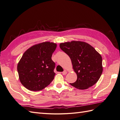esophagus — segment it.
Listing matches in <instances>:
<instances>
[{
  "label": "esophagus",
  "instance_id": "1",
  "mask_svg": "<svg viewBox=\"0 0 120 120\" xmlns=\"http://www.w3.org/2000/svg\"><path fill=\"white\" fill-rule=\"evenodd\" d=\"M66 73H67V71H66V70H64V71L62 72L63 75H66Z\"/></svg>",
  "mask_w": 120,
  "mask_h": 120
}]
</instances>
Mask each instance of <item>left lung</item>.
I'll return each instance as SVG.
<instances>
[{
	"mask_svg": "<svg viewBox=\"0 0 120 120\" xmlns=\"http://www.w3.org/2000/svg\"><path fill=\"white\" fill-rule=\"evenodd\" d=\"M60 48L70 57L77 75L76 81L70 85L85 90L96 83L102 73V59L93 47L85 42L72 41L61 43Z\"/></svg>",
	"mask_w": 120,
	"mask_h": 120,
	"instance_id": "left-lung-1",
	"label": "left lung"
}]
</instances>
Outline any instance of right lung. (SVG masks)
Instances as JSON below:
<instances>
[{"label":"right lung","mask_w":120,"mask_h":120,"mask_svg":"<svg viewBox=\"0 0 120 120\" xmlns=\"http://www.w3.org/2000/svg\"><path fill=\"white\" fill-rule=\"evenodd\" d=\"M56 47L55 43L44 42L33 45L23 54L17 70L21 84L27 89L41 90L53 81L55 63L51 57Z\"/></svg>","instance_id":"right-lung-1"}]
</instances>
